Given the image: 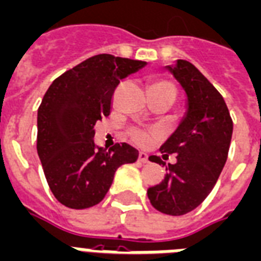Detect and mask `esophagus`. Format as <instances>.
I'll return each mask as SVG.
<instances>
[{
  "mask_svg": "<svg viewBox=\"0 0 261 261\" xmlns=\"http://www.w3.org/2000/svg\"><path fill=\"white\" fill-rule=\"evenodd\" d=\"M139 161L143 162V164H146L147 161H148V155H147L146 152H139Z\"/></svg>",
  "mask_w": 261,
  "mask_h": 261,
  "instance_id": "obj_1",
  "label": "esophagus"
}]
</instances>
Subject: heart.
Listing matches in <instances>:
<instances>
[{"instance_id":"1","label":"heart","mask_w":261,"mask_h":261,"mask_svg":"<svg viewBox=\"0 0 261 261\" xmlns=\"http://www.w3.org/2000/svg\"><path fill=\"white\" fill-rule=\"evenodd\" d=\"M151 91H166L172 93V95H176V89L173 84H170L168 81H155L152 82L150 85V92ZM129 136L132 139L133 142L138 143V144H146L148 142V135L146 132H143L140 129H130L129 130Z\"/></svg>"}]
</instances>
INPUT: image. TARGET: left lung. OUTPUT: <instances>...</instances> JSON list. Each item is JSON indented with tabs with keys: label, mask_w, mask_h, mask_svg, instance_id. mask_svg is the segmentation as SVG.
<instances>
[{
	"label": "left lung",
	"mask_w": 261,
	"mask_h": 261,
	"mask_svg": "<svg viewBox=\"0 0 261 261\" xmlns=\"http://www.w3.org/2000/svg\"><path fill=\"white\" fill-rule=\"evenodd\" d=\"M168 70L187 95V111L160 148L164 158L176 154L177 162L168 164L164 180L147 195L156 211L180 216L201 205L215 187L228 155L232 119L223 96L194 64L177 60ZM148 160L164 162L156 155Z\"/></svg>",
	"instance_id": "8db88e82"
}]
</instances>
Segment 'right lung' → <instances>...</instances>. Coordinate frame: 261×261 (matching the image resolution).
Returning a JSON list of instances; mask_svg holds the SVG:
<instances>
[{"mask_svg": "<svg viewBox=\"0 0 261 261\" xmlns=\"http://www.w3.org/2000/svg\"><path fill=\"white\" fill-rule=\"evenodd\" d=\"M146 62L101 54L63 72L49 86L38 109L37 151L55 198L64 206L85 209L99 203L115 170L138 160L126 143L111 148L93 142L95 125L110 115L121 80Z\"/></svg>", "mask_w": 261, "mask_h": 261, "instance_id": "add662e5", "label": "right lung"}]
</instances>
